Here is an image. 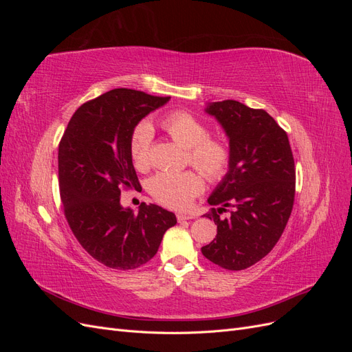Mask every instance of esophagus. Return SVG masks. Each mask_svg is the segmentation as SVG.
I'll use <instances>...</instances> for the list:
<instances>
[{
  "label": "esophagus",
  "mask_w": 352,
  "mask_h": 352,
  "mask_svg": "<svg viewBox=\"0 0 352 352\" xmlns=\"http://www.w3.org/2000/svg\"><path fill=\"white\" fill-rule=\"evenodd\" d=\"M176 219H177V221H185V220H189V219H194V216L186 214V212H177Z\"/></svg>",
  "instance_id": "1"
}]
</instances>
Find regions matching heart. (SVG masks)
Wrapping results in <instances>:
<instances>
[{
	"label": "heart",
	"mask_w": 352,
	"mask_h": 352,
	"mask_svg": "<svg viewBox=\"0 0 352 352\" xmlns=\"http://www.w3.org/2000/svg\"><path fill=\"white\" fill-rule=\"evenodd\" d=\"M164 131L172 140L188 150V160L210 180H220L230 166V151L219 138L208 136L207 126L188 111H175L163 120ZM153 131L148 123L136 127L131 140V157L136 168L150 166ZM204 182L195 172H160L148 182L150 194L163 206L188 208L194 197L202 192Z\"/></svg>",
	"instance_id": "b5f03b06"
}]
</instances>
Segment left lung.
<instances>
[{"label": "left lung", "mask_w": 352, "mask_h": 352, "mask_svg": "<svg viewBox=\"0 0 352 352\" xmlns=\"http://www.w3.org/2000/svg\"><path fill=\"white\" fill-rule=\"evenodd\" d=\"M229 140L230 166L208 197L217 235L202 255L226 270H243L267 255L285 230L295 197V164L286 132L264 110L226 100L208 102ZM232 206L231 216L219 212Z\"/></svg>", "instance_id": "8db88e82"}]
</instances>
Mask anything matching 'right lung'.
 Listing matches in <instances>:
<instances>
[{
    "mask_svg": "<svg viewBox=\"0 0 352 352\" xmlns=\"http://www.w3.org/2000/svg\"><path fill=\"white\" fill-rule=\"evenodd\" d=\"M117 88L74 111L58 145V182L65 216L91 257L117 270L150 261L176 216L142 202L138 214L120 204L122 189L141 188L131 140L145 116L168 102Z\"/></svg>",
    "mask_w": 352,
    "mask_h": 352,
    "instance_id": "obj_1",
    "label": "right lung"
}]
</instances>
